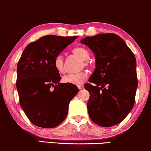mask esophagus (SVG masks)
Returning <instances> with one entry per match:
<instances>
[{"label":"esophagus","mask_w":151,"mask_h":151,"mask_svg":"<svg viewBox=\"0 0 151 151\" xmlns=\"http://www.w3.org/2000/svg\"><path fill=\"white\" fill-rule=\"evenodd\" d=\"M78 88H79V89H81V88H83V86H82V85H78Z\"/></svg>","instance_id":"1"}]
</instances>
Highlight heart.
<instances>
[{"label":"heart","mask_w":151,"mask_h":151,"mask_svg":"<svg viewBox=\"0 0 151 151\" xmlns=\"http://www.w3.org/2000/svg\"><path fill=\"white\" fill-rule=\"evenodd\" d=\"M72 52L77 57L83 60H88L90 58V53L88 50L83 47H76L72 50ZM54 67L60 73H63L65 71L64 59L61 55H58L54 60ZM87 77L86 72H78L74 74H68L63 77V81L64 83L74 85H80Z\"/></svg>","instance_id":"b5f03b06"}]
</instances>
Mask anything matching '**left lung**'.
Wrapping results in <instances>:
<instances>
[{
  "instance_id": "1",
  "label": "left lung",
  "mask_w": 151,
  "mask_h": 151,
  "mask_svg": "<svg viewBox=\"0 0 151 151\" xmlns=\"http://www.w3.org/2000/svg\"><path fill=\"white\" fill-rule=\"evenodd\" d=\"M93 51L96 68L86 83L88 115L104 127L120 123L133 108L138 86L137 60L120 36L99 34L81 40Z\"/></svg>"
}]
</instances>
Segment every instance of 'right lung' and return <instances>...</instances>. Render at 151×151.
Masks as SVG:
<instances>
[{"mask_svg":"<svg viewBox=\"0 0 151 151\" xmlns=\"http://www.w3.org/2000/svg\"><path fill=\"white\" fill-rule=\"evenodd\" d=\"M77 38L44 36L27 46L22 54L16 86L22 108L36 126L54 128L61 124L71 100L79 92L75 85L60 83L61 77L54 67L56 56Z\"/></svg>","mask_w":151,"mask_h":151,"instance_id":"add662e5","label":"right lung"}]
</instances>
